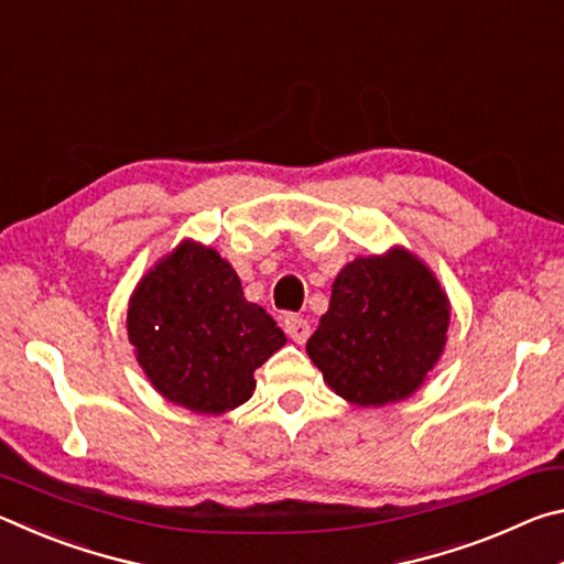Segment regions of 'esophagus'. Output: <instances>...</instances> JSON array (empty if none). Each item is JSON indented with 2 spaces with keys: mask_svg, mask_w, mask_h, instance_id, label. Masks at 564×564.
<instances>
[{
  "mask_svg": "<svg viewBox=\"0 0 564 564\" xmlns=\"http://www.w3.org/2000/svg\"><path fill=\"white\" fill-rule=\"evenodd\" d=\"M283 330L289 333V338H293L295 343H305L311 336L308 321H305L303 316H295V313H289V316L283 318Z\"/></svg>",
  "mask_w": 564,
  "mask_h": 564,
  "instance_id": "34e87169",
  "label": "esophagus"
}]
</instances>
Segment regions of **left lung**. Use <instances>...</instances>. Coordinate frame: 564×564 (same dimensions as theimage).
<instances>
[{
  "mask_svg": "<svg viewBox=\"0 0 564 564\" xmlns=\"http://www.w3.org/2000/svg\"><path fill=\"white\" fill-rule=\"evenodd\" d=\"M447 321L441 283L415 256L395 248L338 273L328 313L305 350L340 398L386 405L423 383L445 348Z\"/></svg>",
  "mask_w": 564,
  "mask_h": 564,
  "instance_id": "8db88e82",
  "label": "left lung"
}]
</instances>
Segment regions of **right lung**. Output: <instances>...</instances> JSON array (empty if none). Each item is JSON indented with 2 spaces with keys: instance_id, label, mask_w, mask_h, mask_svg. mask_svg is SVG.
Masks as SVG:
<instances>
[{
  "instance_id": "right-lung-1",
  "label": "right lung",
  "mask_w": 564,
  "mask_h": 564,
  "mask_svg": "<svg viewBox=\"0 0 564 564\" xmlns=\"http://www.w3.org/2000/svg\"><path fill=\"white\" fill-rule=\"evenodd\" d=\"M129 340L161 395L218 415L253 395V370L285 336L214 248L184 241L131 295Z\"/></svg>"
}]
</instances>
